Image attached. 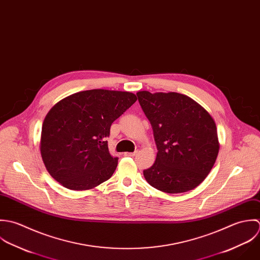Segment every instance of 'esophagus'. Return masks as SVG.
Masks as SVG:
<instances>
[{"mask_svg": "<svg viewBox=\"0 0 260 260\" xmlns=\"http://www.w3.org/2000/svg\"><path fill=\"white\" fill-rule=\"evenodd\" d=\"M137 154H138V151H136V152H134V153H124V156H137Z\"/></svg>", "mask_w": 260, "mask_h": 260, "instance_id": "obj_1", "label": "esophagus"}]
</instances>
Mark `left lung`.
<instances>
[{"mask_svg":"<svg viewBox=\"0 0 260 260\" xmlns=\"http://www.w3.org/2000/svg\"><path fill=\"white\" fill-rule=\"evenodd\" d=\"M137 95L157 149L154 165L144 171L146 181L170 194L195 189L206 179L219 153L215 120L185 94L144 90Z\"/></svg>","mask_w":260,"mask_h":260,"instance_id":"8db88e82","label":"left lung"}]
</instances>
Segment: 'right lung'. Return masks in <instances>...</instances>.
<instances>
[{
	"label": "right lung",
	"instance_id": "1",
	"mask_svg": "<svg viewBox=\"0 0 260 260\" xmlns=\"http://www.w3.org/2000/svg\"><path fill=\"white\" fill-rule=\"evenodd\" d=\"M136 102L132 92L91 89L55 104L45 116L40 139L41 156L53 179L74 191L107 181L118 160L108 151L110 125Z\"/></svg>",
	"mask_w": 260,
	"mask_h": 260
}]
</instances>
